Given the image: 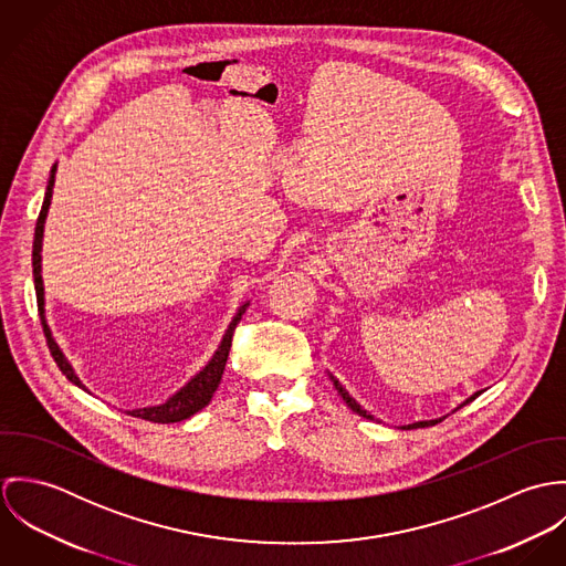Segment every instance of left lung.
Returning <instances> with one entry per match:
<instances>
[{"label":"left lung","instance_id":"left-lung-1","mask_svg":"<svg viewBox=\"0 0 566 566\" xmlns=\"http://www.w3.org/2000/svg\"><path fill=\"white\" fill-rule=\"evenodd\" d=\"M328 377H331V381H333L335 390L339 392V397H342V399L346 401V405H348V407H350V409H353L355 413H359V416H364V418H370V420H375V416H373V413H368V411H366V409H364L361 405L357 403V401H355V399H353V397H350V395H348V392H346V390L342 388V384H339V381H337V379H335L333 375H328ZM480 395H482V392H475V395H473L471 399H467V401L460 405V407H464V405L471 403V401H475V399H478ZM460 407H458V409H460ZM440 420H442V418H438V420H420V422H411V424H405L403 429H418V427H431V424H436V422H440Z\"/></svg>","mask_w":566,"mask_h":566}]
</instances>
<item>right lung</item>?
I'll list each match as a JSON object with an SVG mask.
<instances>
[{"label": "right lung", "instance_id": "right-lung-1", "mask_svg": "<svg viewBox=\"0 0 566 566\" xmlns=\"http://www.w3.org/2000/svg\"><path fill=\"white\" fill-rule=\"evenodd\" d=\"M54 176H56V163L52 165V171H50V182H48V189H45V200H43V207H41V213H39V220H36V229H34V243H32V274H34V290H36V303H39V314H41V324H43V333L48 337V346H50V353L54 357V361L59 364L61 373L72 381L76 384L82 390H86L82 386L78 375L74 373L72 364L67 361V357L63 355V350L59 348V344L54 342L52 337V331L48 326L45 321V298H43V279H41V245H43V229H45V218H48V209H50V202H52V189H54ZM248 303H243L242 307L238 310V314L233 316V321L229 324L218 350L213 353V357L209 359V364L198 373L193 375L178 392H174L165 403L153 405V407H139V409H128L130 416L135 418H144V420H150V422H180L189 416H193L196 411H200L202 407H207L211 397L216 395L218 386H220V379L224 375V366H227V359H229V350H231V342H233V331L235 326L242 321L243 312H245Z\"/></svg>", "mask_w": 566, "mask_h": 566}]
</instances>
